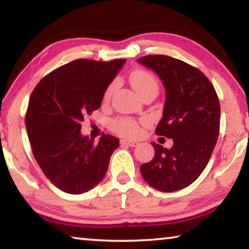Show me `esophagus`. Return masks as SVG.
Segmentation results:
<instances>
[{
    "mask_svg": "<svg viewBox=\"0 0 249 249\" xmlns=\"http://www.w3.org/2000/svg\"><path fill=\"white\" fill-rule=\"evenodd\" d=\"M121 144L122 145H130V147H137L138 142L128 140V139H122L121 140Z\"/></svg>",
    "mask_w": 249,
    "mask_h": 249,
    "instance_id": "esophagus-1",
    "label": "esophagus"
}]
</instances>
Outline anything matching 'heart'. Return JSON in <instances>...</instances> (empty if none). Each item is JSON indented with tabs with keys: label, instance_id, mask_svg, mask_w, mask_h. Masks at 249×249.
<instances>
[{
	"label": "heart",
	"instance_id": "b5f03b06",
	"mask_svg": "<svg viewBox=\"0 0 249 249\" xmlns=\"http://www.w3.org/2000/svg\"><path fill=\"white\" fill-rule=\"evenodd\" d=\"M130 83L133 86L134 90L140 95L149 90H155L158 92L159 89V83L157 78L151 72L141 71V69H138V71L131 72ZM112 90H114V85H110L107 89V91H106L105 99H109V97L112 93ZM110 128L117 134L124 135V137L134 138L138 137L139 133H140V122L127 117H119L111 122Z\"/></svg>",
	"mask_w": 249,
	"mask_h": 249
}]
</instances>
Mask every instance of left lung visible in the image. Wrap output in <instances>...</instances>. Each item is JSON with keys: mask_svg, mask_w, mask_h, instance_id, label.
Here are the masks:
<instances>
[{"mask_svg": "<svg viewBox=\"0 0 249 249\" xmlns=\"http://www.w3.org/2000/svg\"><path fill=\"white\" fill-rule=\"evenodd\" d=\"M138 61L156 71L166 88L163 118L156 134L172 139L166 149L152 142V160L140 166L148 184L163 192L181 190L203 173L220 132V101L210 79L199 69L164 54Z\"/></svg>", "mask_w": 249, "mask_h": 249, "instance_id": "obj_1", "label": "left lung"}]
</instances>
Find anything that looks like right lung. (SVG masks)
<instances>
[{
	"mask_svg": "<svg viewBox=\"0 0 249 249\" xmlns=\"http://www.w3.org/2000/svg\"><path fill=\"white\" fill-rule=\"evenodd\" d=\"M125 59H77L44 76L32 92L25 123L33 155L55 187L71 195L93 189L108 170L117 138L81 135L86 115L100 108L108 85Z\"/></svg>",
	"mask_w": 249,
	"mask_h": 249,
	"instance_id": "right-lung-1",
	"label": "right lung"
}]
</instances>
